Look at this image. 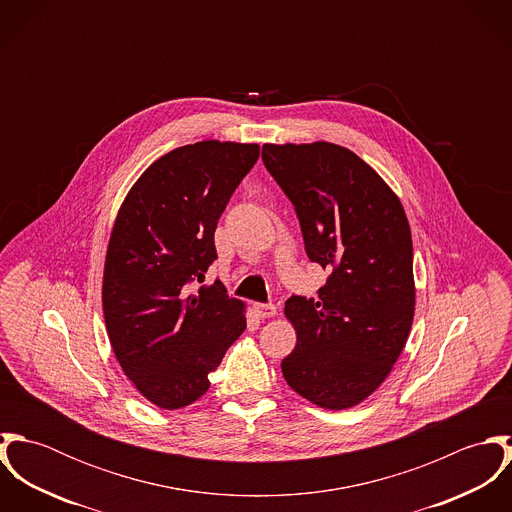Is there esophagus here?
<instances>
[{"label": "esophagus", "instance_id": "obj_1", "mask_svg": "<svg viewBox=\"0 0 512 512\" xmlns=\"http://www.w3.org/2000/svg\"><path fill=\"white\" fill-rule=\"evenodd\" d=\"M254 311H256L258 317L266 319V317H274L276 311H278V307H276L274 303H256V305H254Z\"/></svg>", "mask_w": 512, "mask_h": 512}]
</instances>
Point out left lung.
Segmentation results:
<instances>
[{"label":"left lung","instance_id":"obj_1","mask_svg":"<svg viewBox=\"0 0 512 512\" xmlns=\"http://www.w3.org/2000/svg\"><path fill=\"white\" fill-rule=\"evenodd\" d=\"M262 159L295 207L309 260L329 272L317 299L286 301L297 343L282 361L284 378L319 408H353L390 374L412 329L404 207L347 147L264 144Z\"/></svg>","mask_w":512,"mask_h":512}]
</instances>
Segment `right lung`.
Segmentation results:
<instances>
[{
  "instance_id": "obj_1",
  "label": "right lung",
  "mask_w": 512,
  "mask_h": 512,
  "mask_svg": "<svg viewBox=\"0 0 512 512\" xmlns=\"http://www.w3.org/2000/svg\"><path fill=\"white\" fill-rule=\"evenodd\" d=\"M258 144L207 140L153 161L114 222L102 282L110 345L140 394L163 410L199 400L209 372L246 329L244 303L219 280L215 230Z\"/></svg>"
}]
</instances>
